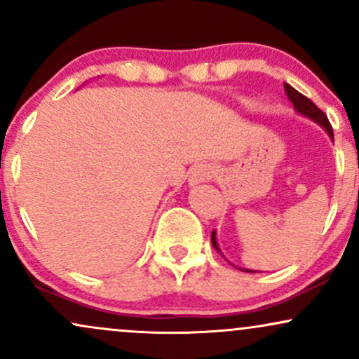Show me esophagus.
<instances>
[{
  "instance_id": "obj_1",
  "label": "esophagus",
  "mask_w": 359,
  "mask_h": 359,
  "mask_svg": "<svg viewBox=\"0 0 359 359\" xmlns=\"http://www.w3.org/2000/svg\"><path fill=\"white\" fill-rule=\"evenodd\" d=\"M212 177H216V168L211 165H201V167L194 168V172L191 175V182L192 184L205 182V180H211Z\"/></svg>"
}]
</instances>
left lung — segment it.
Listing matches in <instances>:
<instances>
[{"instance_id":"1","label":"left lung","mask_w":359,"mask_h":359,"mask_svg":"<svg viewBox=\"0 0 359 359\" xmlns=\"http://www.w3.org/2000/svg\"><path fill=\"white\" fill-rule=\"evenodd\" d=\"M283 88H285L287 97L290 100L292 104H294V108L297 109L299 113H302L304 116H309L311 119H314V121L319 123V125L323 126L325 131H327L329 137L334 140V135H332V126H331V123H329L327 116L324 114V111L317 108L314 102L309 100V97L304 96V94H300L299 90H295L292 86L283 84ZM211 243H212L214 248H216V251H219V246H217V243H216V234L214 233L211 234ZM219 255H221V251H219ZM246 271H250V270H246Z\"/></svg>"}]
</instances>
